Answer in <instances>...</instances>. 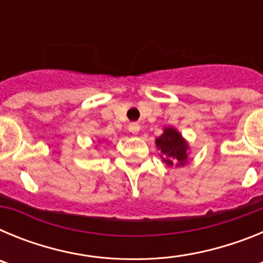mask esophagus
Segmentation results:
<instances>
[{
  "label": "esophagus",
  "instance_id": "esophagus-1",
  "mask_svg": "<svg viewBox=\"0 0 263 263\" xmlns=\"http://www.w3.org/2000/svg\"><path fill=\"white\" fill-rule=\"evenodd\" d=\"M129 132L133 134H137L139 132V125L138 124H130L129 125Z\"/></svg>",
  "mask_w": 263,
  "mask_h": 263
}]
</instances>
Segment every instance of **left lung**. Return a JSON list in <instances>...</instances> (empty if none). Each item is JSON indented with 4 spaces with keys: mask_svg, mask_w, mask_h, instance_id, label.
I'll use <instances>...</instances> for the list:
<instances>
[{
    "mask_svg": "<svg viewBox=\"0 0 263 263\" xmlns=\"http://www.w3.org/2000/svg\"><path fill=\"white\" fill-rule=\"evenodd\" d=\"M155 145L160 150V157L167 166H184L188 160L187 141L178 130L168 126L163 129V134L155 139Z\"/></svg>",
    "mask_w": 263,
    "mask_h": 263,
    "instance_id": "1",
    "label": "left lung"
}]
</instances>
